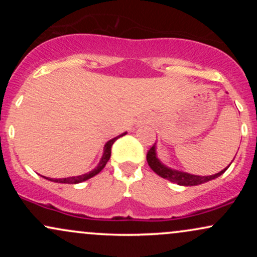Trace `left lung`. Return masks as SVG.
<instances>
[{
    "instance_id": "left-lung-1",
    "label": "left lung",
    "mask_w": 257,
    "mask_h": 257,
    "mask_svg": "<svg viewBox=\"0 0 257 257\" xmlns=\"http://www.w3.org/2000/svg\"><path fill=\"white\" fill-rule=\"evenodd\" d=\"M146 159H147V163H149L150 168H151V169L156 174H158V175L162 176V178L169 180V181L175 182V184L181 185V186H196V185L203 184V182L210 181V180H213L215 178H217V176L222 175V174L227 170V168L231 166V164H229L226 169L221 170L220 173L215 174V175H210V176L191 175V174L179 172V170H173V169H170V168H167L166 166H163V164L158 161V158L156 157L155 145H153L151 149L147 151Z\"/></svg>"
}]
</instances>
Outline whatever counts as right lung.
<instances>
[{"label": "right lung", "mask_w": 257, "mask_h": 257, "mask_svg": "<svg viewBox=\"0 0 257 257\" xmlns=\"http://www.w3.org/2000/svg\"><path fill=\"white\" fill-rule=\"evenodd\" d=\"M123 135H125V133H124V134L119 135V137L113 138V139H112V140H110L107 144H106L105 150H104V155H102L101 161H100V163L98 164V167H96L94 170H91V172L87 173V174H83V175H79V176H72V178H65V179H48V178H44V179L49 180V181L59 182V184H78V182L85 181V180L93 178V176H95L96 174H99L102 169H104V167L106 166V163H107L108 159H110V157H111V147H112V145H113V143L117 140V139H119L120 137H123Z\"/></svg>", "instance_id": "1"}]
</instances>
